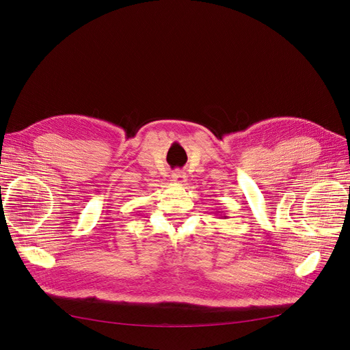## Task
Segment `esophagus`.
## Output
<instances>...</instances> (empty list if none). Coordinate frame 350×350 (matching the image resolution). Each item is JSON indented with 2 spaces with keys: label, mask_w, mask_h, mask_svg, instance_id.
Returning <instances> with one entry per match:
<instances>
[{
  "label": "esophagus",
  "mask_w": 350,
  "mask_h": 350,
  "mask_svg": "<svg viewBox=\"0 0 350 350\" xmlns=\"http://www.w3.org/2000/svg\"><path fill=\"white\" fill-rule=\"evenodd\" d=\"M171 178H172V181L175 183V184H185V181H187V176H185V174L183 172V171H174V174L171 175Z\"/></svg>",
  "instance_id": "esophagus-1"
}]
</instances>
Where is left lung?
I'll return each instance as SVG.
<instances>
[{"mask_svg":"<svg viewBox=\"0 0 350 350\" xmlns=\"http://www.w3.org/2000/svg\"><path fill=\"white\" fill-rule=\"evenodd\" d=\"M224 217H225V219H226V217H228V216H224Z\"/></svg>","mask_w":350,"mask_h":350,"instance_id":"left-lung-1","label":"left lung"}]
</instances>
